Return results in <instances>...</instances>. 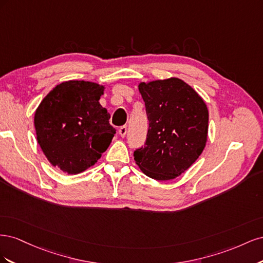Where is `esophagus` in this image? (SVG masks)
Instances as JSON below:
<instances>
[{
  "label": "esophagus",
  "mask_w": 263,
  "mask_h": 263,
  "mask_svg": "<svg viewBox=\"0 0 263 263\" xmlns=\"http://www.w3.org/2000/svg\"><path fill=\"white\" fill-rule=\"evenodd\" d=\"M118 133H119V135H121V137H125L126 136V134H127V126H122V127H119V129H118Z\"/></svg>",
  "instance_id": "34e87169"
}]
</instances>
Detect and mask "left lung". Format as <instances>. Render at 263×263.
<instances>
[{
	"instance_id": "8db88e82",
	"label": "left lung",
	"mask_w": 263,
	"mask_h": 263,
	"mask_svg": "<svg viewBox=\"0 0 263 263\" xmlns=\"http://www.w3.org/2000/svg\"><path fill=\"white\" fill-rule=\"evenodd\" d=\"M149 128L134 159L147 177L172 180L201 156L208 140L209 110L192 87L178 78L139 84Z\"/></svg>"
}]
</instances>
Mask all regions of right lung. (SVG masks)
I'll use <instances>...</instances> for the list:
<instances>
[{
  "label": "right lung",
  "instance_id": "obj_1",
  "mask_svg": "<svg viewBox=\"0 0 263 263\" xmlns=\"http://www.w3.org/2000/svg\"><path fill=\"white\" fill-rule=\"evenodd\" d=\"M104 86L67 81L46 95L34 124L38 144L53 166L68 174L90 168L108 148L116 133L100 104Z\"/></svg>",
  "mask_w": 263,
  "mask_h": 263
}]
</instances>
